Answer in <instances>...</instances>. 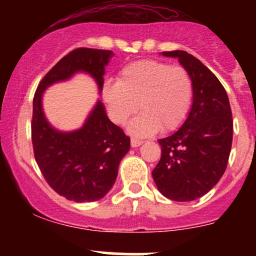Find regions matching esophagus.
I'll return each mask as SVG.
<instances>
[{"instance_id":"esophagus-1","label":"esophagus","mask_w":256,"mask_h":256,"mask_svg":"<svg viewBox=\"0 0 256 256\" xmlns=\"http://www.w3.org/2000/svg\"><path fill=\"white\" fill-rule=\"evenodd\" d=\"M140 144H143V140H137V138H131V146L136 148V146H140Z\"/></svg>"}]
</instances>
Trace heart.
I'll list each match as a JSON object with an SVG mask.
<instances>
[{"instance_id":"1","label":"heart","mask_w":256,"mask_h":256,"mask_svg":"<svg viewBox=\"0 0 256 256\" xmlns=\"http://www.w3.org/2000/svg\"><path fill=\"white\" fill-rule=\"evenodd\" d=\"M192 80L182 66L158 60H140L120 70L118 82L106 83L102 98L110 119L122 125L138 110L142 113L128 125L134 136H150L180 128L189 116Z\"/></svg>"}]
</instances>
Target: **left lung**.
<instances>
[{
  "label": "left lung",
  "instance_id": "left-lung-1",
  "mask_svg": "<svg viewBox=\"0 0 256 256\" xmlns=\"http://www.w3.org/2000/svg\"><path fill=\"white\" fill-rule=\"evenodd\" d=\"M177 58L192 80V107L171 136L158 140L161 158L152 172L158 192L173 201H192L219 182L228 166L234 122L228 94L198 58L183 50L162 52Z\"/></svg>",
  "mask_w": 256,
  "mask_h": 256
}]
</instances>
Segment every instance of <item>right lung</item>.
Listing matches in <instances>:
<instances>
[{
    "instance_id": "right-lung-1",
    "label": "right lung",
    "mask_w": 256,
    "mask_h": 256,
    "mask_svg": "<svg viewBox=\"0 0 256 256\" xmlns=\"http://www.w3.org/2000/svg\"><path fill=\"white\" fill-rule=\"evenodd\" d=\"M113 55L102 49H74L44 76L34 92L31 122L34 158L46 183L70 201H98L110 192L120 161L130 149V137L108 119L100 101L83 128L56 131L43 114L42 94L49 85L79 71L92 76L101 91L104 66Z\"/></svg>"
}]
</instances>
